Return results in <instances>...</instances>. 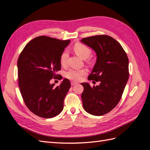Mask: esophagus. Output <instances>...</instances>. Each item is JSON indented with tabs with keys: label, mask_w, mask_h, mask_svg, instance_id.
Returning a JSON list of instances; mask_svg holds the SVG:
<instances>
[{
	"label": "esophagus",
	"mask_w": 150,
	"mask_h": 150,
	"mask_svg": "<svg viewBox=\"0 0 150 150\" xmlns=\"http://www.w3.org/2000/svg\"><path fill=\"white\" fill-rule=\"evenodd\" d=\"M77 84H78V83H77L71 82V86H75V85H77Z\"/></svg>",
	"instance_id": "1"
}]
</instances>
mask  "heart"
I'll use <instances>...</instances> for the list:
<instances>
[{
    "mask_svg": "<svg viewBox=\"0 0 150 150\" xmlns=\"http://www.w3.org/2000/svg\"><path fill=\"white\" fill-rule=\"evenodd\" d=\"M74 51L78 56L81 57L83 59L89 57L91 54V50L86 45L81 43H76L74 46ZM69 57V54L67 50L63 51L60 56V62L62 66L66 64L67 59ZM87 73V70L85 69H74L72 68L69 71L66 72V78L74 81H79L82 77Z\"/></svg>",
    "mask_w": 150,
    "mask_h": 150,
    "instance_id": "1",
    "label": "heart"
}]
</instances>
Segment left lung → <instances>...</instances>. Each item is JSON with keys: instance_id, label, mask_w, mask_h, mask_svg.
Masks as SVG:
<instances>
[{"instance_id": "8db88e82", "label": "left lung", "mask_w": 150, "mask_h": 150, "mask_svg": "<svg viewBox=\"0 0 150 150\" xmlns=\"http://www.w3.org/2000/svg\"><path fill=\"white\" fill-rule=\"evenodd\" d=\"M96 52L97 59L89 80L100 83L91 88L81 83L84 110L91 115L102 116L115 108L121 98L129 78V61L121 44L111 36L98 35L81 40Z\"/></svg>"}]
</instances>
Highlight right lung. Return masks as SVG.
Segmentation results:
<instances>
[{
	"label": "right lung",
	"instance_id": "add662e5",
	"mask_svg": "<svg viewBox=\"0 0 150 150\" xmlns=\"http://www.w3.org/2000/svg\"><path fill=\"white\" fill-rule=\"evenodd\" d=\"M69 42L70 40L39 36L26 44L18 58L22 97L29 110L39 117H55L64 108V99L71 87L69 80L64 79L57 87L50 81L58 75L60 56Z\"/></svg>",
	"mask_w": 150,
	"mask_h": 150
}]
</instances>
